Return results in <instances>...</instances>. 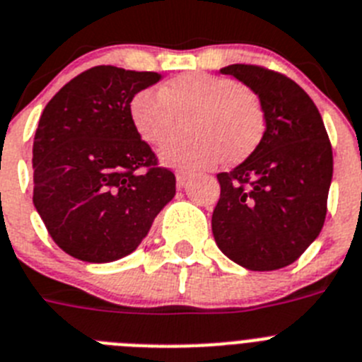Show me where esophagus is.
Wrapping results in <instances>:
<instances>
[{"mask_svg":"<svg viewBox=\"0 0 362 362\" xmlns=\"http://www.w3.org/2000/svg\"><path fill=\"white\" fill-rule=\"evenodd\" d=\"M191 178V171H187V169H178L177 171V185L178 187H184L185 184H187V180Z\"/></svg>","mask_w":362,"mask_h":362,"instance_id":"obj_1","label":"esophagus"}]
</instances>
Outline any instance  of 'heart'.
<instances>
[{
	"instance_id": "heart-1",
	"label": "heart",
	"mask_w": 362,
	"mask_h": 362,
	"mask_svg": "<svg viewBox=\"0 0 362 362\" xmlns=\"http://www.w3.org/2000/svg\"><path fill=\"white\" fill-rule=\"evenodd\" d=\"M134 131L151 147L169 142L189 118L193 133L168 144L162 160L171 165L204 169L220 160L242 162L259 147L266 129L262 103L237 80L209 72L173 78L160 93L144 89L129 103Z\"/></svg>"
}]
</instances>
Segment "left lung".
Instances as JSON below:
<instances>
[{
	"label": "left lung",
	"mask_w": 362,
	"mask_h": 362,
	"mask_svg": "<svg viewBox=\"0 0 362 362\" xmlns=\"http://www.w3.org/2000/svg\"><path fill=\"white\" fill-rule=\"evenodd\" d=\"M259 96L266 131L240 165L218 173L211 216L216 246L251 272L290 266L319 237L333 175V155L319 109L304 89L259 65H228Z\"/></svg>",
	"instance_id": "8db88e82"
}]
</instances>
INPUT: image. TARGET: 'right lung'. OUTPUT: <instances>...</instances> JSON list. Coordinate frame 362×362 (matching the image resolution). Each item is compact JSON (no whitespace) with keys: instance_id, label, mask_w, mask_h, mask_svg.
I'll list each match as a JSON object with an SVG mask.
<instances>
[{"instance_id":"1","label":"right lung","mask_w":362,"mask_h":362,"mask_svg":"<svg viewBox=\"0 0 362 362\" xmlns=\"http://www.w3.org/2000/svg\"><path fill=\"white\" fill-rule=\"evenodd\" d=\"M158 72L98 65L45 105L33 146L34 197L52 240L83 262L133 253L177 193L173 171L138 136L129 103Z\"/></svg>"}]
</instances>
